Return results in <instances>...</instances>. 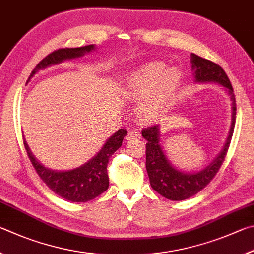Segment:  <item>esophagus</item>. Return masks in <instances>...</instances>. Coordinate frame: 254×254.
Returning a JSON list of instances; mask_svg holds the SVG:
<instances>
[{
	"label": "esophagus",
	"mask_w": 254,
	"mask_h": 254,
	"mask_svg": "<svg viewBox=\"0 0 254 254\" xmlns=\"http://www.w3.org/2000/svg\"><path fill=\"white\" fill-rule=\"evenodd\" d=\"M127 140H132V139H141V135L139 131L137 130H129L126 135Z\"/></svg>",
	"instance_id": "obj_1"
}]
</instances>
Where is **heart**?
Returning a JSON list of instances; mask_svg holds the SVG:
<instances>
[{"instance_id":"1","label":"heart","mask_w":254,"mask_h":254,"mask_svg":"<svg viewBox=\"0 0 254 254\" xmlns=\"http://www.w3.org/2000/svg\"><path fill=\"white\" fill-rule=\"evenodd\" d=\"M182 74L177 68H168L158 62L148 64L125 78L120 95L129 101H140L137 116L145 123L156 120L163 114Z\"/></svg>"}]
</instances>
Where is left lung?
<instances>
[{
  "instance_id": "left-lung-1",
  "label": "left lung",
  "mask_w": 254,
  "mask_h": 254,
  "mask_svg": "<svg viewBox=\"0 0 254 254\" xmlns=\"http://www.w3.org/2000/svg\"><path fill=\"white\" fill-rule=\"evenodd\" d=\"M190 64H192L195 82H214L224 87L231 99L232 120H231L229 136L219 155L203 170L192 173L180 171L167 158L161 145V138H159L161 127L159 125H155V126L146 128L141 131V135L147 140L146 143V170H147L150 186L162 196L172 199V201H183V199L193 196L213 180V177L219 172L222 163L224 162L235 126V115H237L235 97L232 84H231L224 70L219 64L210 60L203 59L194 53L190 55Z\"/></svg>"
}]
</instances>
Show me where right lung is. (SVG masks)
<instances>
[{
	"label": "right lung",
	"mask_w": 254,
	"mask_h": 254,
	"mask_svg": "<svg viewBox=\"0 0 254 254\" xmlns=\"http://www.w3.org/2000/svg\"><path fill=\"white\" fill-rule=\"evenodd\" d=\"M95 49V44H90L80 48H65L53 51L39 62L31 72L28 81L40 70L59 64L65 60L83 57ZM126 135L127 131L125 129L116 131L106 140L101 149L91 159L81 166L68 171H55L46 167L34 157L25 138L24 146L33 167L49 189L70 202H87L99 196L108 189L109 179L107 174V165L111 155L122 146L124 137Z\"/></svg>",
	"instance_id": "1"
}]
</instances>
